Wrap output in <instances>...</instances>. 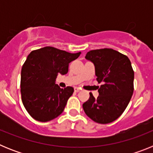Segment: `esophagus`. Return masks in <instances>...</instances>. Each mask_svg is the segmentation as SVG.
Here are the masks:
<instances>
[{
	"label": "esophagus",
	"mask_w": 153,
	"mask_h": 153,
	"mask_svg": "<svg viewBox=\"0 0 153 153\" xmlns=\"http://www.w3.org/2000/svg\"><path fill=\"white\" fill-rule=\"evenodd\" d=\"M80 90V88H79V87H74V91L75 92H79Z\"/></svg>",
	"instance_id": "1"
}]
</instances>
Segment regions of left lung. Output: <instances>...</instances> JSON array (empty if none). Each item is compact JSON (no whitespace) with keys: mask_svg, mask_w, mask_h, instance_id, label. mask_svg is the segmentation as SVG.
I'll list each match as a JSON object with an SVG mask.
<instances>
[{"mask_svg":"<svg viewBox=\"0 0 153 153\" xmlns=\"http://www.w3.org/2000/svg\"><path fill=\"white\" fill-rule=\"evenodd\" d=\"M86 60L95 66L99 83V97L90 98L83 104L85 113L94 122L101 124L112 123L123 114L133 93L134 71L126 55L109 48L87 52Z\"/></svg>","mask_w":153,"mask_h":153,"instance_id":"left-lung-1","label":"left lung"}]
</instances>
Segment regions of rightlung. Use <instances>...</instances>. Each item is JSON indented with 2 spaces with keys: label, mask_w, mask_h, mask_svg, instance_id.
Returning a JSON list of instances; mask_svg holds the SVG:
<instances>
[{
  "label": "right lung",
  "mask_w": 153,
  "mask_h": 153,
  "mask_svg": "<svg viewBox=\"0 0 153 153\" xmlns=\"http://www.w3.org/2000/svg\"><path fill=\"white\" fill-rule=\"evenodd\" d=\"M80 53L53 47L31 51L23 65L21 79L22 102L31 117L48 122L63 113L74 90L72 86L61 89L55 79L59 74H67L69 63Z\"/></svg>",
  "instance_id": "add662e5"
}]
</instances>
